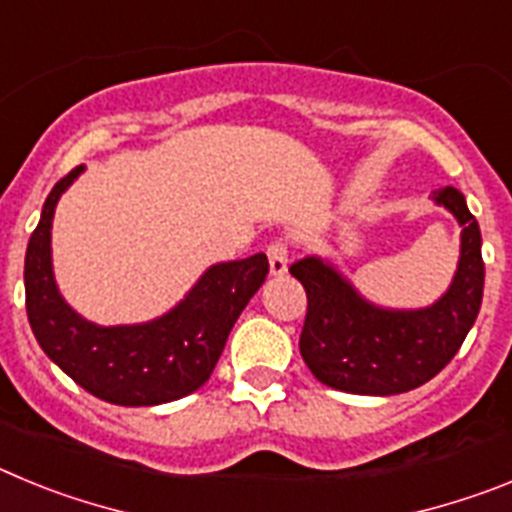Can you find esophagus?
Listing matches in <instances>:
<instances>
[{"label":"esophagus","mask_w":512,"mask_h":512,"mask_svg":"<svg viewBox=\"0 0 512 512\" xmlns=\"http://www.w3.org/2000/svg\"><path fill=\"white\" fill-rule=\"evenodd\" d=\"M266 256H269V271L274 274V277H279V274H284L287 271V261H289V248H287V241H271L269 248H266Z\"/></svg>","instance_id":"1"}]
</instances>
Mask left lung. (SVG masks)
<instances>
[{
	"label": "left lung",
	"instance_id": "obj_1",
	"mask_svg": "<svg viewBox=\"0 0 512 512\" xmlns=\"http://www.w3.org/2000/svg\"><path fill=\"white\" fill-rule=\"evenodd\" d=\"M433 200L459 220L461 256L454 282L431 307L372 305L318 256L289 266L307 292L300 354L318 382L351 395H400L436 377L456 356L482 305V235L459 189H436Z\"/></svg>",
	"mask_w": 512,
	"mask_h": 512
}]
</instances>
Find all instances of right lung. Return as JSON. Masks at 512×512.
I'll use <instances>...</instances> for the list:
<instances>
[{
  "mask_svg": "<svg viewBox=\"0 0 512 512\" xmlns=\"http://www.w3.org/2000/svg\"><path fill=\"white\" fill-rule=\"evenodd\" d=\"M84 166L51 189L25 253L27 320L48 359L94 397L148 408L192 395L210 379L235 320L269 274L264 253L215 264L174 310L138 325H94L66 305L53 279L51 228L61 194Z\"/></svg>",
  "mask_w": 512,
  "mask_h": 512,
  "instance_id": "right-lung-1",
  "label": "right lung"
}]
</instances>
